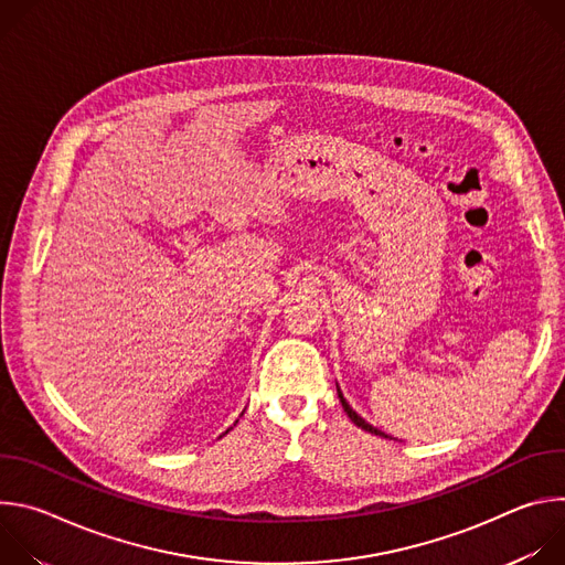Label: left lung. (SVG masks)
I'll return each instance as SVG.
<instances>
[{"mask_svg": "<svg viewBox=\"0 0 565 565\" xmlns=\"http://www.w3.org/2000/svg\"><path fill=\"white\" fill-rule=\"evenodd\" d=\"M338 395H340V402H342V407H344V412H347V416H349V418H351V420H353V423H355V425H358V427H360V429H364V431H369V434H375V436H384V438H388V436H386V434H384V431H380V429H377V427H373V425H369V423H366V420H364V418H362V416H358V414H355V412H353V409H351V407H349V402H347V399H344V395H342V391H340V388H338Z\"/></svg>", "mask_w": 565, "mask_h": 565, "instance_id": "obj_1", "label": "left lung"}]
</instances>
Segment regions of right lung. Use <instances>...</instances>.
Instances as JSON below:
<instances>
[{"instance_id": "right-lung-1", "label": "right lung", "mask_w": 565, "mask_h": 565, "mask_svg": "<svg viewBox=\"0 0 565 565\" xmlns=\"http://www.w3.org/2000/svg\"><path fill=\"white\" fill-rule=\"evenodd\" d=\"M230 429H232V427H230ZM230 429H227V431H230ZM227 431H225V434H227Z\"/></svg>"}]
</instances>
